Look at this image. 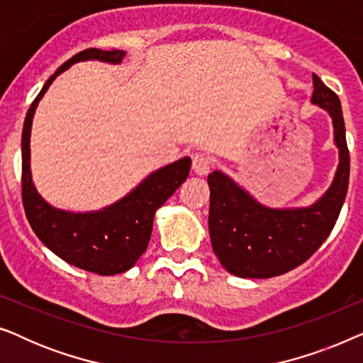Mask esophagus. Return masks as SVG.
<instances>
[{"label":"esophagus","mask_w":363,"mask_h":363,"mask_svg":"<svg viewBox=\"0 0 363 363\" xmlns=\"http://www.w3.org/2000/svg\"><path fill=\"white\" fill-rule=\"evenodd\" d=\"M191 167H193V172H195L196 175H206L211 168L210 157H208L206 153H195V155H193V160H191Z\"/></svg>","instance_id":"obj_1"}]
</instances>
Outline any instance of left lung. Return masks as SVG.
Returning <instances> with one entry per match:
<instances>
[{
  "label": "left lung",
  "instance_id": "1",
  "mask_svg": "<svg viewBox=\"0 0 363 363\" xmlns=\"http://www.w3.org/2000/svg\"><path fill=\"white\" fill-rule=\"evenodd\" d=\"M311 102L329 113L339 167L334 182L315 203L304 208H269L220 170L208 175L211 246L228 272L238 277L267 279L301 266L330 235L349 188L350 158L342 106L315 74Z\"/></svg>",
  "mask_w": 363,
  "mask_h": 363
}]
</instances>
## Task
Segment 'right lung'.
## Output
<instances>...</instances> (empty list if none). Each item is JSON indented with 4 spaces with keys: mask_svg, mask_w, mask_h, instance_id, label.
<instances>
[{
    "mask_svg": "<svg viewBox=\"0 0 363 363\" xmlns=\"http://www.w3.org/2000/svg\"><path fill=\"white\" fill-rule=\"evenodd\" d=\"M123 57L125 51H101L91 48L64 62L48 79L29 107L21 138L23 205L33 231L61 259L101 276L122 274L147 251L155 211L186 180L191 160L185 157L158 168L111 206L99 211L74 213L51 206L34 188L29 138L38 104L59 74L81 61L99 59L102 62L121 64Z\"/></svg>",
    "mask_w": 363,
    "mask_h": 363,
    "instance_id": "obj_1",
    "label": "right lung"
}]
</instances>
